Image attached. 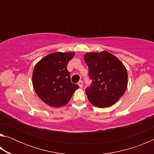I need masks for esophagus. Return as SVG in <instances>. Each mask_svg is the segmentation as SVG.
<instances>
[{"label": "esophagus", "mask_w": 154, "mask_h": 154, "mask_svg": "<svg viewBox=\"0 0 154 154\" xmlns=\"http://www.w3.org/2000/svg\"><path fill=\"white\" fill-rule=\"evenodd\" d=\"M78 85H79V87H80V88H82V87H83V82H82V80H81V81H79V82H78Z\"/></svg>", "instance_id": "34e87169"}]
</instances>
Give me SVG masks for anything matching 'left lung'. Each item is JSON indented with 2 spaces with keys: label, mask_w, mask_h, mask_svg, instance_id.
<instances>
[{
  "label": "left lung",
  "mask_w": 154,
  "mask_h": 154,
  "mask_svg": "<svg viewBox=\"0 0 154 154\" xmlns=\"http://www.w3.org/2000/svg\"><path fill=\"white\" fill-rule=\"evenodd\" d=\"M92 80L85 93L90 102L97 107L113 105L126 92V69L118 58L108 51L88 53L84 56Z\"/></svg>",
  "instance_id": "left-lung-1"
}]
</instances>
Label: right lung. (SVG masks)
<instances>
[{"instance_id": "obj_1", "label": "right lung", "mask_w": 154, "mask_h": 154, "mask_svg": "<svg viewBox=\"0 0 154 154\" xmlns=\"http://www.w3.org/2000/svg\"><path fill=\"white\" fill-rule=\"evenodd\" d=\"M74 52H56L44 57L35 65L32 73L34 89L44 103L51 106L66 105L79 85L72 83L67 64Z\"/></svg>"}]
</instances>
